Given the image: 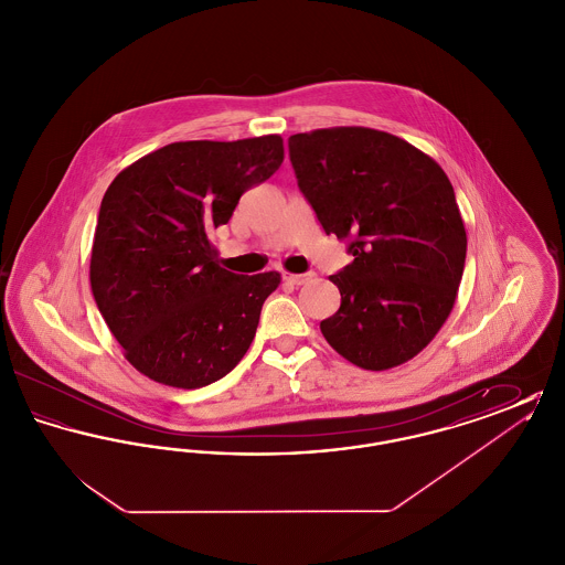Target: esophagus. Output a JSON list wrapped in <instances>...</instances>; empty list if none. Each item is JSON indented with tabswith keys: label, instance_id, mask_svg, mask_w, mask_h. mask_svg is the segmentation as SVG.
I'll use <instances>...</instances> for the list:
<instances>
[{
	"label": "esophagus",
	"instance_id": "1",
	"mask_svg": "<svg viewBox=\"0 0 565 565\" xmlns=\"http://www.w3.org/2000/svg\"><path fill=\"white\" fill-rule=\"evenodd\" d=\"M311 277L309 275H298V273H284V281L292 284V286H302L307 284Z\"/></svg>",
	"mask_w": 565,
	"mask_h": 565
}]
</instances>
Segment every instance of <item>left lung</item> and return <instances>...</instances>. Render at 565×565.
Returning <instances> with one entry per match:
<instances>
[{
  "instance_id": "obj_1",
  "label": "left lung",
  "mask_w": 565,
  "mask_h": 565,
  "mask_svg": "<svg viewBox=\"0 0 565 565\" xmlns=\"http://www.w3.org/2000/svg\"><path fill=\"white\" fill-rule=\"evenodd\" d=\"M298 189L353 263L330 281L341 307L323 339L364 371L401 366L447 322L466 263L456 192L426 152L369 127L288 139Z\"/></svg>"
}]
</instances>
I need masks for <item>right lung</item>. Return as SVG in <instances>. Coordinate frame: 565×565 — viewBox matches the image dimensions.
<instances>
[{
  "mask_svg": "<svg viewBox=\"0 0 565 565\" xmlns=\"http://www.w3.org/2000/svg\"><path fill=\"white\" fill-rule=\"evenodd\" d=\"M281 162L279 135L175 141L109 184L90 252V290L141 375L196 390L242 362L281 277L222 269L210 235Z\"/></svg>",
  "mask_w": 565,
  "mask_h": 565,
  "instance_id": "add662e5",
  "label": "right lung"
}]
</instances>
